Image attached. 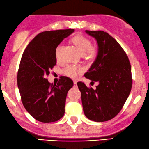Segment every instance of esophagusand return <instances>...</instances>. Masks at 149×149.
I'll list each match as a JSON object with an SVG mask.
<instances>
[{"instance_id":"esophagus-1","label":"esophagus","mask_w":149,"mask_h":149,"mask_svg":"<svg viewBox=\"0 0 149 149\" xmlns=\"http://www.w3.org/2000/svg\"><path fill=\"white\" fill-rule=\"evenodd\" d=\"M77 81H74V87H77Z\"/></svg>"}]
</instances>
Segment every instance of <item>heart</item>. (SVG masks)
<instances>
[{
  "instance_id": "heart-1",
  "label": "heart",
  "mask_w": 149,
  "mask_h": 149,
  "mask_svg": "<svg viewBox=\"0 0 149 149\" xmlns=\"http://www.w3.org/2000/svg\"><path fill=\"white\" fill-rule=\"evenodd\" d=\"M72 41L74 45L77 47V49L80 52L81 55H85L89 58H93L96 56V50L94 47H91V41L88 38L85 37L83 35H77L72 38ZM61 48V45H60L56 49V55L58 58L59 51ZM64 72L67 76L71 77V78H77L79 73L81 72V69L78 67L68 66L64 69Z\"/></svg>"
}]
</instances>
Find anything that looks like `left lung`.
Wrapping results in <instances>:
<instances>
[{"instance_id": "8db88e82", "label": "left lung", "mask_w": 149, "mask_h": 149, "mask_svg": "<svg viewBox=\"0 0 149 149\" xmlns=\"http://www.w3.org/2000/svg\"><path fill=\"white\" fill-rule=\"evenodd\" d=\"M85 32L96 40L97 52L85 77L99 84L93 89L84 83H77L83 112L91 121H107L119 113L129 96L132 85L131 65L121 45L107 32Z\"/></svg>"}]
</instances>
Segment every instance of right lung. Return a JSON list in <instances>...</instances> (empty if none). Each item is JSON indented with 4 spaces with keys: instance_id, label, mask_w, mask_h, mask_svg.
Returning <instances> with one entry per match:
<instances>
[{
    "instance_id": "obj_1",
    "label": "right lung",
    "mask_w": 149,
    "mask_h": 149,
    "mask_svg": "<svg viewBox=\"0 0 149 149\" xmlns=\"http://www.w3.org/2000/svg\"><path fill=\"white\" fill-rule=\"evenodd\" d=\"M74 29L45 31L32 39L22 55L17 73L22 102L28 113L42 123L58 121L64 115L67 93L73 82L63 77L53 84L46 79L56 64V48Z\"/></svg>"
}]
</instances>
